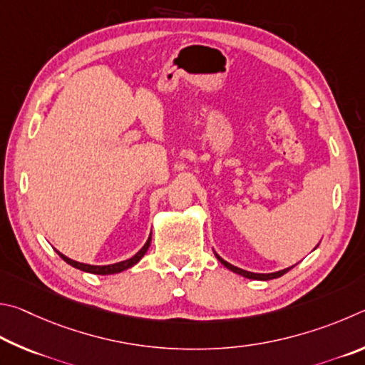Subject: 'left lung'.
Returning <instances> with one entry per match:
<instances>
[{"instance_id": "obj_1", "label": "left lung", "mask_w": 365, "mask_h": 365, "mask_svg": "<svg viewBox=\"0 0 365 365\" xmlns=\"http://www.w3.org/2000/svg\"><path fill=\"white\" fill-rule=\"evenodd\" d=\"M215 257L218 258V261L220 263L225 266V267H227L229 271H232V272H235V274H239V276H242V277H247V279H253V280H271V279H277V277H280V276H284L285 272H289L293 266H290V267H285V269H282V271H276V272H267V274H259V272H250V271H245V269H240V267H237V266H234V264H231V263H227V261H225L222 259L218 253L215 252Z\"/></svg>"}]
</instances>
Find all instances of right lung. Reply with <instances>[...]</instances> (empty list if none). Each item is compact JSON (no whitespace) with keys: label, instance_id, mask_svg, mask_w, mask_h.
Here are the masks:
<instances>
[{"label":"right lung","instance_id":"1","mask_svg":"<svg viewBox=\"0 0 365 365\" xmlns=\"http://www.w3.org/2000/svg\"><path fill=\"white\" fill-rule=\"evenodd\" d=\"M150 240H152V232H150V235H149V239H147V242L144 244V247L140 248V250H139L136 255H134V257L128 258V259H125V261H120V263L106 264V266H94V264L78 263V261L67 258L66 255H62L61 252H57V250H56V252H57V255H59V257H61L63 261H66V263H68L70 266L76 267V269H80V271H83V272H89V274H99V276H108V274H118V272H121V271L130 269V267H133L134 264H138L139 261H140V258H143L144 255L147 253V250H149Z\"/></svg>","mask_w":365,"mask_h":365}]
</instances>
